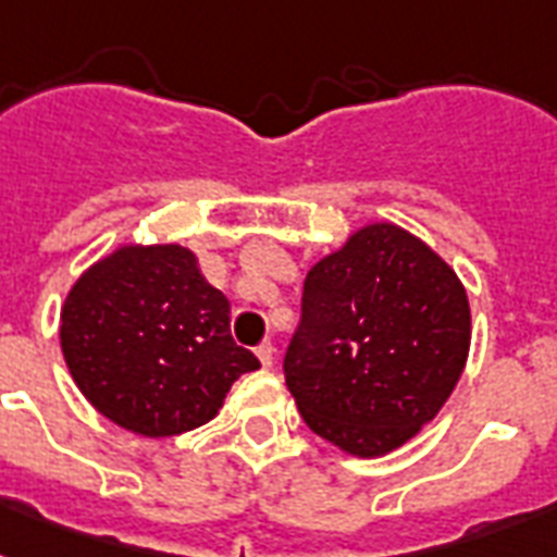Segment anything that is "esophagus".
Masks as SVG:
<instances>
[{"label":"esophagus","instance_id":"1","mask_svg":"<svg viewBox=\"0 0 557 557\" xmlns=\"http://www.w3.org/2000/svg\"><path fill=\"white\" fill-rule=\"evenodd\" d=\"M257 358H260L262 367H271V361H274V344H271V341H262L260 347H257Z\"/></svg>","mask_w":557,"mask_h":557}]
</instances>
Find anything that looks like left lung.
Masks as SVG:
<instances>
[{
    "label": "left lung",
    "mask_w": 557,
    "mask_h": 557,
    "mask_svg": "<svg viewBox=\"0 0 557 557\" xmlns=\"http://www.w3.org/2000/svg\"><path fill=\"white\" fill-rule=\"evenodd\" d=\"M468 347L471 309L454 269L405 227L375 222L306 274L283 372L304 422L367 459L440 413Z\"/></svg>",
    "instance_id": "8db88e82"
}]
</instances>
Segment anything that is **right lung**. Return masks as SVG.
I'll list each match as a JSON object with an SVG mask.
<instances>
[{
	"mask_svg": "<svg viewBox=\"0 0 557 557\" xmlns=\"http://www.w3.org/2000/svg\"><path fill=\"white\" fill-rule=\"evenodd\" d=\"M74 384L109 422L150 440L210 422L243 372L231 304L182 245H121L83 271L60 312Z\"/></svg>",
	"mask_w": 557,
	"mask_h": 557,
	"instance_id": "right-lung-1",
	"label": "right lung"
}]
</instances>
